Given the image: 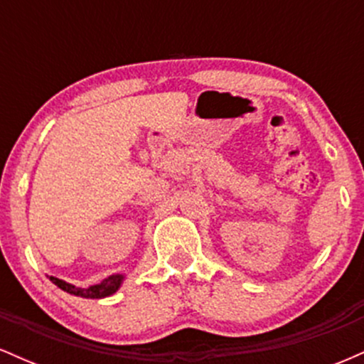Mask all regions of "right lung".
I'll return each mask as SVG.
<instances>
[{
  "instance_id": "obj_1",
  "label": "right lung",
  "mask_w": 364,
  "mask_h": 364,
  "mask_svg": "<svg viewBox=\"0 0 364 364\" xmlns=\"http://www.w3.org/2000/svg\"><path fill=\"white\" fill-rule=\"evenodd\" d=\"M53 281V284H56L58 287L63 291L70 292L73 296H80V298H89V299H101V298H107V296L114 294L116 291L121 287V282H123L124 275L123 274H114L109 275L107 279H104L101 284H95V286L90 287H77L73 284H68L58 277H49Z\"/></svg>"
}]
</instances>
